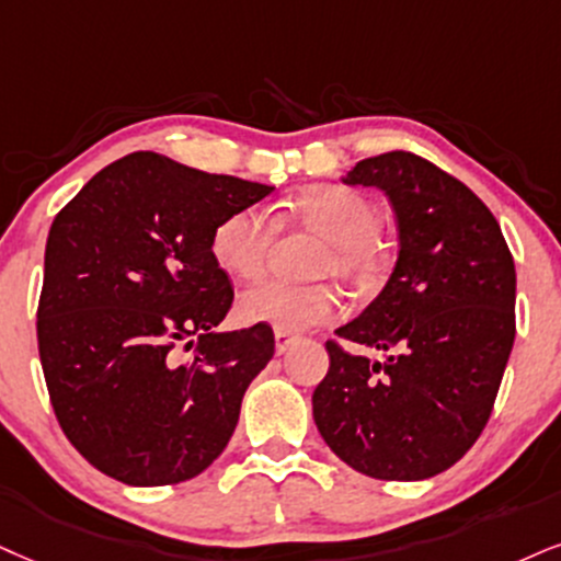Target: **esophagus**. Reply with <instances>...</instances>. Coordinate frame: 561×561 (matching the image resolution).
<instances>
[{"label":"esophagus","instance_id":"34e87169","mask_svg":"<svg viewBox=\"0 0 561 561\" xmlns=\"http://www.w3.org/2000/svg\"><path fill=\"white\" fill-rule=\"evenodd\" d=\"M294 343H296V335L283 333V330H275V351H278V354H286Z\"/></svg>","mask_w":561,"mask_h":561}]
</instances>
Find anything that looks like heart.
I'll use <instances>...</instances> for the list:
<instances>
[{
  "label": "heart",
  "mask_w": 561,
  "mask_h": 561,
  "mask_svg": "<svg viewBox=\"0 0 561 561\" xmlns=\"http://www.w3.org/2000/svg\"><path fill=\"white\" fill-rule=\"evenodd\" d=\"M314 237L324 239L317 260V275H337L358 291H371L385 280L387 254L377 241L382 228L379 207L356 190L335 184L312 186L301 192L288 210ZM273 226L257 207H241L213 228L210 254L216 265L233 278H257L265 270ZM343 312V299L330 283L294 286L265 280L247 288L237 301V314L247 324H270L283 333H301L317 324L333 322Z\"/></svg>",
  "instance_id": "obj_1"
}]
</instances>
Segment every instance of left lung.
<instances>
[{"instance_id": "1", "label": "left lung", "mask_w": 561, "mask_h": 561, "mask_svg": "<svg viewBox=\"0 0 561 561\" xmlns=\"http://www.w3.org/2000/svg\"><path fill=\"white\" fill-rule=\"evenodd\" d=\"M377 186L398 220V260L377 299L335 333L385 362L328 341L314 424L351 468L424 481L455 466L492 416L515 343V262L502 228L466 184L392 150L341 179Z\"/></svg>"}]
</instances>
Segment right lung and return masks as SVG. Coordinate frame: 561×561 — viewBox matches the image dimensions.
Masks as SVG:
<instances>
[{
	"label": "right lung",
	"mask_w": 561,
	"mask_h": 561,
	"mask_svg": "<svg viewBox=\"0 0 561 561\" xmlns=\"http://www.w3.org/2000/svg\"><path fill=\"white\" fill-rule=\"evenodd\" d=\"M273 190L140 150L99 171L54 218L41 366L59 426L101 473L165 486L226 449L275 337L270 324L218 330L233 288L210 237ZM182 344L196 348L190 363Z\"/></svg>",
	"instance_id": "add662e5"
}]
</instances>
